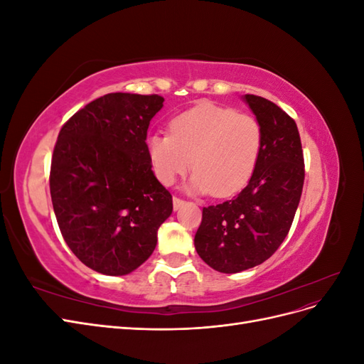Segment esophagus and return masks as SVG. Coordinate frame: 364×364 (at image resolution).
Here are the masks:
<instances>
[{"instance_id": "esophagus-1", "label": "esophagus", "mask_w": 364, "mask_h": 364, "mask_svg": "<svg viewBox=\"0 0 364 364\" xmlns=\"http://www.w3.org/2000/svg\"><path fill=\"white\" fill-rule=\"evenodd\" d=\"M185 203V200H182L181 197H173V208H174V211H178V209L182 206Z\"/></svg>"}]
</instances>
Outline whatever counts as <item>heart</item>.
<instances>
[{"mask_svg":"<svg viewBox=\"0 0 364 364\" xmlns=\"http://www.w3.org/2000/svg\"><path fill=\"white\" fill-rule=\"evenodd\" d=\"M262 146L258 121L213 103L197 105L170 121L168 134L147 138L153 171L164 185L194 170L190 188L228 197L252 178Z\"/></svg>","mask_w":364,"mask_h":364,"instance_id":"1","label":"heart"}]
</instances>
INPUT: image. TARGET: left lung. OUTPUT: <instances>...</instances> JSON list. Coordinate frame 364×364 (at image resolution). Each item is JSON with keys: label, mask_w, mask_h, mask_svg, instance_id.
Returning <instances> with one entry per match:
<instances>
[{"label": "left lung", "mask_w": 364, "mask_h": 364, "mask_svg": "<svg viewBox=\"0 0 364 364\" xmlns=\"http://www.w3.org/2000/svg\"><path fill=\"white\" fill-rule=\"evenodd\" d=\"M262 132L258 164L232 200L203 208L194 237L199 257L217 272L258 266L287 237L305 179L304 151L294 119L267 98L246 94Z\"/></svg>", "instance_id": "obj_1"}]
</instances>
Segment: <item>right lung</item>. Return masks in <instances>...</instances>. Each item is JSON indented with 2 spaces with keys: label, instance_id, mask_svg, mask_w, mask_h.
Returning <instances> with one entry per match:
<instances>
[{
  "label": "right lung",
  "instance_id": "add662e5",
  "mask_svg": "<svg viewBox=\"0 0 364 364\" xmlns=\"http://www.w3.org/2000/svg\"><path fill=\"white\" fill-rule=\"evenodd\" d=\"M158 94H106L77 111L53 150L50 193L63 240L90 269L121 277L156 247L173 197L147 153Z\"/></svg>",
  "mask_w": 364,
  "mask_h": 364
}]
</instances>
